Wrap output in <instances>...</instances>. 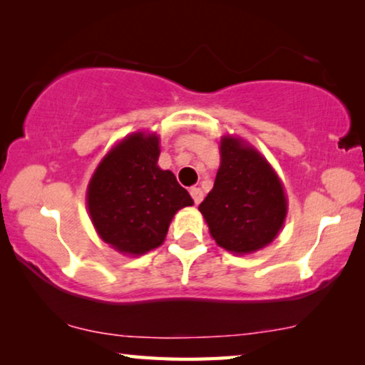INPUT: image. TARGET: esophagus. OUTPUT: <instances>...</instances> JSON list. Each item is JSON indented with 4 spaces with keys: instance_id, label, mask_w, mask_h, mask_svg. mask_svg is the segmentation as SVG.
Returning <instances> with one entry per match:
<instances>
[{
    "instance_id": "obj_1",
    "label": "esophagus",
    "mask_w": 365,
    "mask_h": 365,
    "mask_svg": "<svg viewBox=\"0 0 365 365\" xmlns=\"http://www.w3.org/2000/svg\"><path fill=\"white\" fill-rule=\"evenodd\" d=\"M189 194H191L194 204H199L202 201V191L199 187H191L189 189Z\"/></svg>"
}]
</instances>
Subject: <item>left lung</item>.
I'll use <instances>...</instances> for the list:
<instances>
[{
    "label": "left lung",
    "instance_id": "left-lung-1",
    "mask_svg": "<svg viewBox=\"0 0 365 365\" xmlns=\"http://www.w3.org/2000/svg\"><path fill=\"white\" fill-rule=\"evenodd\" d=\"M199 211L217 246L249 254L276 239L286 219L287 199L281 179L256 148L224 136L221 166Z\"/></svg>",
    "mask_w": 365,
    "mask_h": 365
}]
</instances>
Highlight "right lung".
Masks as SVG:
<instances>
[{"label": "right lung", "mask_w": 365, "mask_h": 365, "mask_svg": "<svg viewBox=\"0 0 365 365\" xmlns=\"http://www.w3.org/2000/svg\"><path fill=\"white\" fill-rule=\"evenodd\" d=\"M158 134L134 133L94 171L86 204L99 237L116 251L141 256L161 246L179 209L194 201L171 171L158 166Z\"/></svg>", "instance_id": "obj_1"}]
</instances>
